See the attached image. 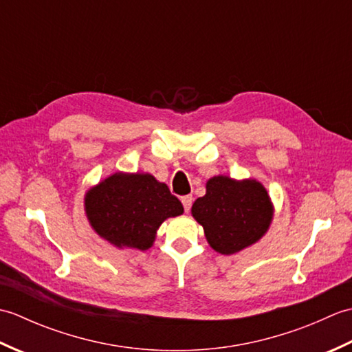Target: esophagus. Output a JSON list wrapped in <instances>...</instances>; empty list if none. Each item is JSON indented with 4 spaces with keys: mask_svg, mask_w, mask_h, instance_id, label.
Instances as JSON below:
<instances>
[{
    "mask_svg": "<svg viewBox=\"0 0 352 352\" xmlns=\"http://www.w3.org/2000/svg\"><path fill=\"white\" fill-rule=\"evenodd\" d=\"M192 201L193 198L190 195H186V197H182V203H183V207H184V212H189L190 207H192Z\"/></svg>",
    "mask_w": 352,
    "mask_h": 352,
    "instance_id": "esophagus-1",
    "label": "esophagus"
}]
</instances>
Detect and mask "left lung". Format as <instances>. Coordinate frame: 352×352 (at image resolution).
Instances as JSON below:
<instances>
[{
  "label": "left lung",
  "instance_id": "8db88e82",
  "mask_svg": "<svg viewBox=\"0 0 352 352\" xmlns=\"http://www.w3.org/2000/svg\"><path fill=\"white\" fill-rule=\"evenodd\" d=\"M192 214L204 227L212 248L228 256L266 233L272 219V204L257 182L213 177L207 182L206 195L193 203Z\"/></svg>",
  "mask_w": 352,
  "mask_h": 352
}]
</instances>
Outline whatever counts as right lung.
<instances>
[{
	"label": "right lung",
	"mask_w": 352,
	"mask_h": 352,
	"mask_svg": "<svg viewBox=\"0 0 352 352\" xmlns=\"http://www.w3.org/2000/svg\"><path fill=\"white\" fill-rule=\"evenodd\" d=\"M86 213L110 243L145 251L160 223L183 213V204L153 175L113 174L87 192Z\"/></svg>",
	"instance_id": "right-lung-1"
}]
</instances>
